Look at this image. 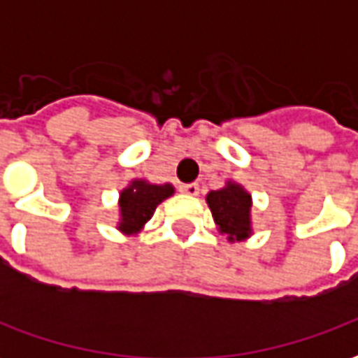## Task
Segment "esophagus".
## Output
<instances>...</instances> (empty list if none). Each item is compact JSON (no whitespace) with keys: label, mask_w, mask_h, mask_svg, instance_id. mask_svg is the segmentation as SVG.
I'll return each mask as SVG.
<instances>
[{"label":"esophagus","mask_w":358,"mask_h":358,"mask_svg":"<svg viewBox=\"0 0 358 358\" xmlns=\"http://www.w3.org/2000/svg\"><path fill=\"white\" fill-rule=\"evenodd\" d=\"M180 192L186 195H197L199 194V186H197V184H182V186H180Z\"/></svg>","instance_id":"esophagus-1"}]
</instances>
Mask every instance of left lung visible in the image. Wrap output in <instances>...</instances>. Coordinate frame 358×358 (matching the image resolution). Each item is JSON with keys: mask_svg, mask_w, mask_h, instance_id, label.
Listing matches in <instances>:
<instances>
[{"mask_svg": "<svg viewBox=\"0 0 358 358\" xmlns=\"http://www.w3.org/2000/svg\"><path fill=\"white\" fill-rule=\"evenodd\" d=\"M207 203L218 230L228 240L240 241L251 236V195L240 184L228 182L222 189L210 192Z\"/></svg>", "mask_w": 358, "mask_h": 358, "instance_id": "1", "label": "left lung"}]
</instances>
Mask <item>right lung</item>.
Here are the masks:
<instances>
[{"instance_id": "obj_1", "label": "right lung", "mask_w": 358, "mask_h": 358, "mask_svg": "<svg viewBox=\"0 0 358 358\" xmlns=\"http://www.w3.org/2000/svg\"><path fill=\"white\" fill-rule=\"evenodd\" d=\"M174 194L171 184H149L145 180H134L130 186L120 192V222L118 230L124 234L140 232L143 224L153 217L157 205Z\"/></svg>"}]
</instances>
